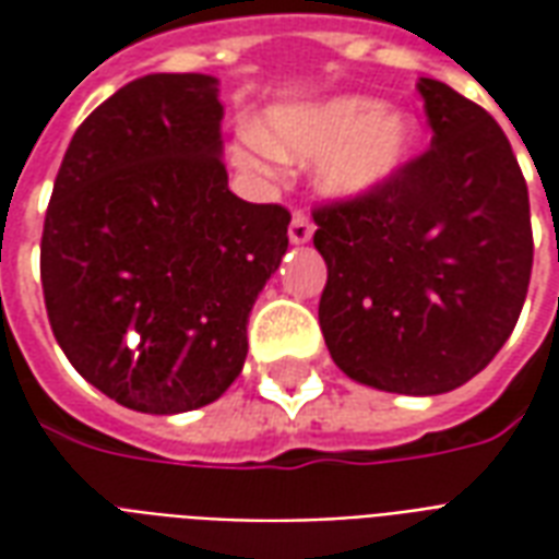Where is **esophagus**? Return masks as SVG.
Wrapping results in <instances>:
<instances>
[{
	"mask_svg": "<svg viewBox=\"0 0 559 559\" xmlns=\"http://www.w3.org/2000/svg\"><path fill=\"white\" fill-rule=\"evenodd\" d=\"M290 242L293 245H305L311 242V236H314V224H311V215L305 212V209H293V218H290Z\"/></svg>",
	"mask_w": 559,
	"mask_h": 559,
	"instance_id": "esophagus-1",
	"label": "esophagus"
}]
</instances>
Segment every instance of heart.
<instances>
[{
  "instance_id": "heart-1",
  "label": "heart",
  "mask_w": 559,
  "mask_h": 559,
  "mask_svg": "<svg viewBox=\"0 0 559 559\" xmlns=\"http://www.w3.org/2000/svg\"><path fill=\"white\" fill-rule=\"evenodd\" d=\"M419 122L374 98L338 95L278 107L260 131L245 134L236 160L254 173H275L281 160H317V188L338 200L383 191L416 158Z\"/></svg>"
}]
</instances>
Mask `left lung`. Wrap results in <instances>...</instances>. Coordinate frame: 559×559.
Returning a JSON list of instances; mask_svg holds the SVG:
<instances>
[{
    "instance_id": "8db88e82",
    "label": "left lung",
    "mask_w": 559,
    "mask_h": 559,
    "mask_svg": "<svg viewBox=\"0 0 559 559\" xmlns=\"http://www.w3.org/2000/svg\"><path fill=\"white\" fill-rule=\"evenodd\" d=\"M431 148L383 191L314 209L320 329L365 386L440 395L512 335L533 269L527 182L503 128L421 78Z\"/></svg>"
}]
</instances>
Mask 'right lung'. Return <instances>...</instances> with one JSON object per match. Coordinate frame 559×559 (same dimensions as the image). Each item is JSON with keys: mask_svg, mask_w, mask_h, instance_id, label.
Returning a JSON list of instances; mask_svg holds the SVG:
<instances>
[{"mask_svg": "<svg viewBox=\"0 0 559 559\" xmlns=\"http://www.w3.org/2000/svg\"><path fill=\"white\" fill-rule=\"evenodd\" d=\"M218 80L146 74L74 131L41 236L44 305L83 380L128 411H197L248 356V314L290 212L245 203L221 160Z\"/></svg>", "mask_w": 559, "mask_h": 559, "instance_id": "right-lung-1", "label": "right lung"}]
</instances>
